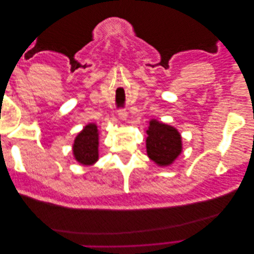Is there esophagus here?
<instances>
[{
    "instance_id": "obj_1",
    "label": "esophagus",
    "mask_w": 254,
    "mask_h": 254,
    "mask_svg": "<svg viewBox=\"0 0 254 254\" xmlns=\"http://www.w3.org/2000/svg\"><path fill=\"white\" fill-rule=\"evenodd\" d=\"M119 118H120L122 121H127L128 112H127L126 110H120V111H119Z\"/></svg>"
}]
</instances>
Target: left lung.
I'll list each match as a JSON object with an SVG mask.
<instances>
[{"label":"left lung","instance_id":"left-lung-1","mask_svg":"<svg viewBox=\"0 0 254 254\" xmlns=\"http://www.w3.org/2000/svg\"><path fill=\"white\" fill-rule=\"evenodd\" d=\"M146 152L161 167L172 165L182 152V136L178 129L157 120H150L146 130Z\"/></svg>","mask_w":254,"mask_h":254}]
</instances>
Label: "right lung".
<instances>
[{
    "mask_svg": "<svg viewBox=\"0 0 254 254\" xmlns=\"http://www.w3.org/2000/svg\"><path fill=\"white\" fill-rule=\"evenodd\" d=\"M99 133L97 125L90 123L76 135L72 151L74 159L83 166H92L98 161Z\"/></svg>",
    "mask_w": 254,
    "mask_h": 254,
    "instance_id": "1",
    "label": "right lung"
}]
</instances>
